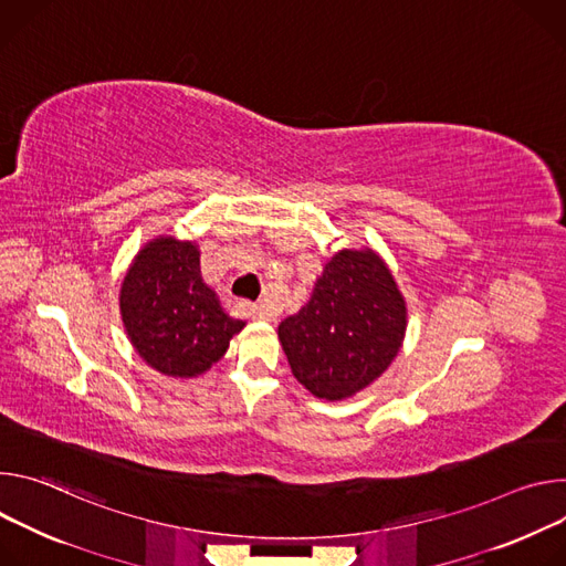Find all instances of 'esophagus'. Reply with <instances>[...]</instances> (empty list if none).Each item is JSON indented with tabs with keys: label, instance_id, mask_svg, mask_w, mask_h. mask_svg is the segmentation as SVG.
Segmentation results:
<instances>
[{
	"label": "esophagus",
	"instance_id": "1",
	"mask_svg": "<svg viewBox=\"0 0 566 566\" xmlns=\"http://www.w3.org/2000/svg\"><path fill=\"white\" fill-rule=\"evenodd\" d=\"M247 312H249V317L256 322H272V317H274L272 310L265 303H249Z\"/></svg>",
	"mask_w": 566,
	"mask_h": 566
}]
</instances>
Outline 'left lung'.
Wrapping results in <instances>:
<instances>
[{
	"label": "left lung",
	"instance_id": "left-lung-1",
	"mask_svg": "<svg viewBox=\"0 0 566 566\" xmlns=\"http://www.w3.org/2000/svg\"><path fill=\"white\" fill-rule=\"evenodd\" d=\"M407 333V301L373 247L339 249L310 301L279 324L294 378L319 400H346L391 366Z\"/></svg>",
	"mask_w": 566,
	"mask_h": 566
}]
</instances>
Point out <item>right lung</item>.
I'll use <instances>...</instances> for the list:
<instances>
[{"mask_svg":"<svg viewBox=\"0 0 566 566\" xmlns=\"http://www.w3.org/2000/svg\"><path fill=\"white\" fill-rule=\"evenodd\" d=\"M120 319L139 357L175 380L198 378L247 324L229 317L200 272L196 240H148L123 276Z\"/></svg>","mask_w":566,"mask_h":566,"instance_id":"add662e5","label":"right lung"}]
</instances>
